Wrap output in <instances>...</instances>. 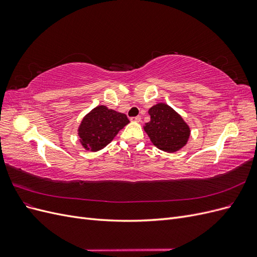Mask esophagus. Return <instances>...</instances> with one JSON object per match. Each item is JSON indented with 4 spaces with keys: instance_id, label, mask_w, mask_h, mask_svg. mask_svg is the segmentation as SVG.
<instances>
[{
    "instance_id": "obj_1",
    "label": "esophagus",
    "mask_w": 257,
    "mask_h": 257,
    "mask_svg": "<svg viewBox=\"0 0 257 257\" xmlns=\"http://www.w3.org/2000/svg\"><path fill=\"white\" fill-rule=\"evenodd\" d=\"M131 121L133 122H141L142 121V116L141 115H136V116H132Z\"/></svg>"
}]
</instances>
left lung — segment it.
<instances>
[{"mask_svg":"<svg viewBox=\"0 0 257 257\" xmlns=\"http://www.w3.org/2000/svg\"><path fill=\"white\" fill-rule=\"evenodd\" d=\"M151 120L144 130L152 144L166 152H176L189 141L190 127L180 114L164 103L157 104L149 109Z\"/></svg>","mask_w":257,"mask_h":257,"instance_id":"left-lung-1","label":"left lung"}]
</instances>
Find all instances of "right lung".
I'll list each match as a JSON object with an SVG mask.
<instances>
[{"instance_id":"1","label":"right lung","mask_w":257,"mask_h":257,"mask_svg":"<svg viewBox=\"0 0 257 257\" xmlns=\"http://www.w3.org/2000/svg\"><path fill=\"white\" fill-rule=\"evenodd\" d=\"M128 122L124 113L108 109L103 105L95 107L84 116L78 128L82 147L91 151L103 149Z\"/></svg>"}]
</instances>
